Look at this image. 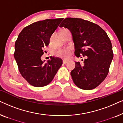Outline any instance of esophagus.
I'll return each mask as SVG.
<instances>
[{
  "instance_id": "obj_1",
  "label": "esophagus",
  "mask_w": 123,
  "mask_h": 123,
  "mask_svg": "<svg viewBox=\"0 0 123 123\" xmlns=\"http://www.w3.org/2000/svg\"><path fill=\"white\" fill-rule=\"evenodd\" d=\"M68 60H63V64H66L67 63H68Z\"/></svg>"
}]
</instances>
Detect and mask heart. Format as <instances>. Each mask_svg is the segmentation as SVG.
Wrapping results in <instances>:
<instances>
[{
  "mask_svg": "<svg viewBox=\"0 0 123 123\" xmlns=\"http://www.w3.org/2000/svg\"><path fill=\"white\" fill-rule=\"evenodd\" d=\"M57 53L59 55H62V56L65 57V58H67L69 55L70 52L68 50H61L57 52Z\"/></svg>",
  "mask_w": 123,
  "mask_h": 123,
  "instance_id": "obj_1",
  "label": "heart"
}]
</instances>
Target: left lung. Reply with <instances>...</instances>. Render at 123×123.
<instances>
[{
  "label": "left lung",
  "instance_id": "obj_1",
  "mask_svg": "<svg viewBox=\"0 0 123 123\" xmlns=\"http://www.w3.org/2000/svg\"><path fill=\"white\" fill-rule=\"evenodd\" d=\"M59 27L71 32L75 56L86 58L82 64L75 62V67L70 72L74 83L83 90L97 87L107 75L113 58L107 33L98 25L81 18H66Z\"/></svg>",
  "mask_w": 123,
  "mask_h": 123
}]
</instances>
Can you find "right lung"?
<instances>
[{"instance_id": "obj_1", "label": "right lung", "mask_w": 123, "mask_h": 123, "mask_svg": "<svg viewBox=\"0 0 123 123\" xmlns=\"http://www.w3.org/2000/svg\"><path fill=\"white\" fill-rule=\"evenodd\" d=\"M63 18L47 19L34 22L22 30L15 43L14 56L22 76L33 86L48 85L63 64L61 59L51 56L41 60L43 48L49 44L52 34Z\"/></svg>"}]
</instances>
